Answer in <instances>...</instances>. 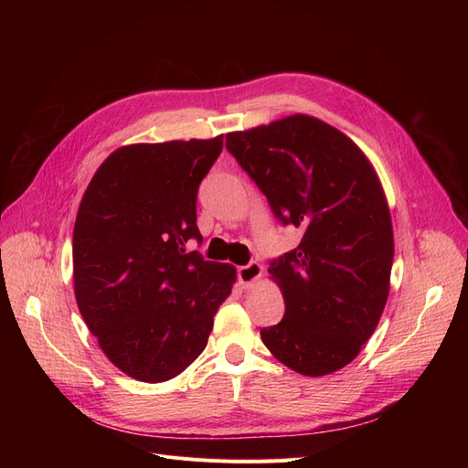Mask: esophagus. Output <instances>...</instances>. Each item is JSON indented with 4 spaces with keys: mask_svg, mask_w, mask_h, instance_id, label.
I'll return each instance as SVG.
<instances>
[{
    "mask_svg": "<svg viewBox=\"0 0 468 468\" xmlns=\"http://www.w3.org/2000/svg\"><path fill=\"white\" fill-rule=\"evenodd\" d=\"M261 277V265L258 261H250L248 265L238 267V281L244 289L253 287V282Z\"/></svg>",
    "mask_w": 468,
    "mask_h": 468,
    "instance_id": "obj_1",
    "label": "esophagus"
}]
</instances>
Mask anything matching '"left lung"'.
<instances>
[{
  "instance_id": "1",
  "label": "left lung",
  "mask_w": 468,
  "mask_h": 468,
  "mask_svg": "<svg viewBox=\"0 0 468 468\" xmlns=\"http://www.w3.org/2000/svg\"><path fill=\"white\" fill-rule=\"evenodd\" d=\"M273 215L303 232L269 263L285 316L261 339L289 369L322 377L357 357L385 310L394 239L385 191L351 138L308 115L226 134Z\"/></svg>"
}]
</instances>
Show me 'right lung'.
<instances>
[{
    "label": "right lung",
    "instance_id": "add662e5",
    "mask_svg": "<svg viewBox=\"0 0 468 468\" xmlns=\"http://www.w3.org/2000/svg\"><path fill=\"white\" fill-rule=\"evenodd\" d=\"M222 136L131 144L99 165L74 226V292L109 361L143 382L177 377L207 347L236 269L187 242Z\"/></svg>",
    "mask_w": 468,
    "mask_h": 468
}]
</instances>
